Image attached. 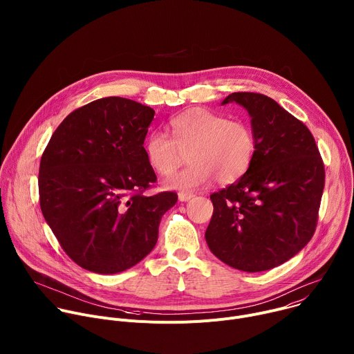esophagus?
Listing matches in <instances>:
<instances>
[{"mask_svg": "<svg viewBox=\"0 0 354 354\" xmlns=\"http://www.w3.org/2000/svg\"><path fill=\"white\" fill-rule=\"evenodd\" d=\"M178 197H179L180 201H189L192 197H194V194L190 193V192H179Z\"/></svg>", "mask_w": 354, "mask_h": 354, "instance_id": "1", "label": "esophagus"}]
</instances>
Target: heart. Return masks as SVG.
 <instances>
[{"instance_id": "1", "label": "heart", "mask_w": 354, "mask_h": 354, "mask_svg": "<svg viewBox=\"0 0 354 354\" xmlns=\"http://www.w3.org/2000/svg\"><path fill=\"white\" fill-rule=\"evenodd\" d=\"M171 138L162 133L149 134L144 154L158 175L171 176L185 162L192 165L171 179L169 185L193 189L209 183L218 185L238 180L257 156L254 129L242 120H228L224 115L205 108L189 109L169 120Z\"/></svg>"}]
</instances>
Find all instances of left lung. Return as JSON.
Listing matches in <instances>:
<instances>
[{
	"instance_id": "obj_1",
	"label": "left lung",
	"mask_w": 354,
	"mask_h": 354,
	"mask_svg": "<svg viewBox=\"0 0 354 354\" xmlns=\"http://www.w3.org/2000/svg\"><path fill=\"white\" fill-rule=\"evenodd\" d=\"M252 118L257 156L232 185L210 194L214 212L206 230L213 254L242 272L273 269L313 238L325 186V167L308 127L272 97L234 92Z\"/></svg>"
}]
</instances>
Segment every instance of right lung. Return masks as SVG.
Instances as JSON below:
<instances>
[{"label": "right lung", "mask_w": 354, "mask_h": 354, "mask_svg": "<svg viewBox=\"0 0 354 354\" xmlns=\"http://www.w3.org/2000/svg\"><path fill=\"white\" fill-rule=\"evenodd\" d=\"M154 109L108 96L71 112L39 167L40 209L60 246L82 269L113 274L157 243L175 192L145 194L157 182L144 154Z\"/></svg>", "instance_id": "right-lung-1"}]
</instances>
